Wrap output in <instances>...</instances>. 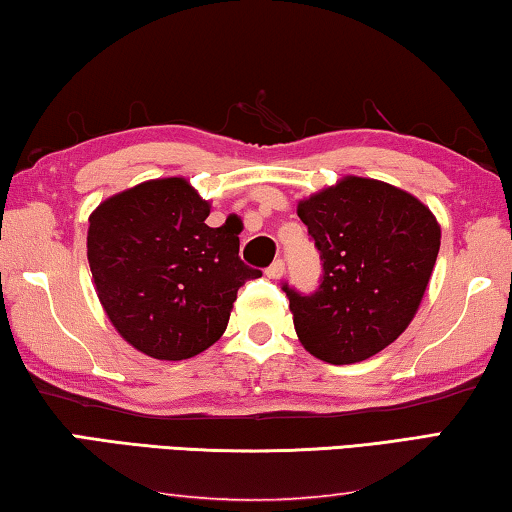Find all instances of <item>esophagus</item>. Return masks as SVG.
<instances>
[{"mask_svg": "<svg viewBox=\"0 0 512 512\" xmlns=\"http://www.w3.org/2000/svg\"><path fill=\"white\" fill-rule=\"evenodd\" d=\"M283 272H286V263H283L281 258H277V261H274V263L265 270V274H267V277H270V279H281Z\"/></svg>", "mask_w": 512, "mask_h": 512, "instance_id": "34e87169", "label": "esophagus"}]
</instances>
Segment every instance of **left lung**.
I'll return each instance as SVG.
<instances>
[{
    "label": "left lung",
    "instance_id": "left-lung-1",
    "mask_svg": "<svg viewBox=\"0 0 512 512\" xmlns=\"http://www.w3.org/2000/svg\"><path fill=\"white\" fill-rule=\"evenodd\" d=\"M322 261L316 293L283 283L300 343L327 364L387 348L419 311L442 231L428 206L382 180L345 176L300 201Z\"/></svg>",
    "mask_w": 512,
    "mask_h": 512
}]
</instances>
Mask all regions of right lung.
I'll return each instance as SVG.
<instances>
[{"label":"right lung","mask_w":512,"mask_h":512,"mask_svg":"<svg viewBox=\"0 0 512 512\" xmlns=\"http://www.w3.org/2000/svg\"><path fill=\"white\" fill-rule=\"evenodd\" d=\"M210 203L185 178L109 196L89 217L86 256L98 300L125 341L164 361L219 341L238 288L261 277L240 261L242 226L210 229Z\"/></svg>","instance_id":"right-lung-1"}]
</instances>
